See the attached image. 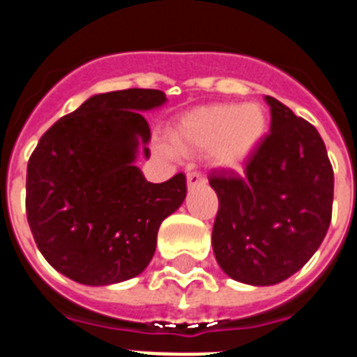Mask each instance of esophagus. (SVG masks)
Listing matches in <instances>:
<instances>
[{"label":"esophagus","mask_w":357,"mask_h":357,"mask_svg":"<svg viewBox=\"0 0 357 357\" xmlns=\"http://www.w3.org/2000/svg\"><path fill=\"white\" fill-rule=\"evenodd\" d=\"M206 183V179L200 172H189L187 174V187L189 189H195V187H200V185Z\"/></svg>","instance_id":"34e87169"}]
</instances>
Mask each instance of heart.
<instances>
[{"label":"heart","instance_id":"1","mask_svg":"<svg viewBox=\"0 0 357 357\" xmlns=\"http://www.w3.org/2000/svg\"><path fill=\"white\" fill-rule=\"evenodd\" d=\"M268 129V116L259 103H215L190 111L172 131L178 151L211 150L217 167L238 168L257 150ZM162 151L174 155L170 146Z\"/></svg>","mask_w":357,"mask_h":357}]
</instances>
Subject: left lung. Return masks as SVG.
Segmentation results:
<instances>
[{
	"label": "left lung",
	"instance_id": "8db88e82",
	"mask_svg": "<svg viewBox=\"0 0 357 357\" xmlns=\"http://www.w3.org/2000/svg\"><path fill=\"white\" fill-rule=\"evenodd\" d=\"M271 133L244 174L209 176L218 196L213 252L229 278L274 285L311 259L332 220L333 170L321 135L276 98Z\"/></svg>",
	"mask_w": 357,
	"mask_h": 357
}]
</instances>
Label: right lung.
I'll use <instances>...</instances> for the list:
<instances>
[{
	"label": "right lung",
	"instance_id": "add662e5",
	"mask_svg": "<svg viewBox=\"0 0 357 357\" xmlns=\"http://www.w3.org/2000/svg\"><path fill=\"white\" fill-rule=\"evenodd\" d=\"M165 92L128 89L89 98L42 135L27 162L25 211L50 265L83 285L139 276L155 254L157 231L187 196L181 172L146 181L135 159L150 157L144 111Z\"/></svg>",
	"mask_w": 357,
	"mask_h": 357
}]
</instances>
